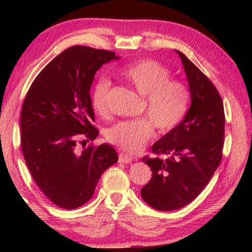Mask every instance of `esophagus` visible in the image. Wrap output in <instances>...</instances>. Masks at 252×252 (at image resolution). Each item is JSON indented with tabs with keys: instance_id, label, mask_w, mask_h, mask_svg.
<instances>
[{
	"instance_id": "esophagus-1",
	"label": "esophagus",
	"mask_w": 252,
	"mask_h": 252,
	"mask_svg": "<svg viewBox=\"0 0 252 252\" xmlns=\"http://www.w3.org/2000/svg\"><path fill=\"white\" fill-rule=\"evenodd\" d=\"M119 162L120 163H130V162H132V158L126 155V153H120L119 155Z\"/></svg>"
}]
</instances>
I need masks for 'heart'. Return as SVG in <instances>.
Listing matches in <instances>:
<instances>
[{"label": "heart", "instance_id": "b5f03b06", "mask_svg": "<svg viewBox=\"0 0 252 252\" xmlns=\"http://www.w3.org/2000/svg\"><path fill=\"white\" fill-rule=\"evenodd\" d=\"M120 75L134 90L146 97L144 113L149 119L121 121L106 131V139L121 150L136 153L146 147L155 126L161 133H168L180 125L189 109L190 91L181 80L170 79L168 67L156 60H140L120 70ZM111 82L100 78L92 89L91 101L99 114L108 112Z\"/></svg>", "mask_w": 252, "mask_h": 252}]
</instances>
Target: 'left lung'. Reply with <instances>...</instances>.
I'll return each instance as SVG.
<instances>
[{
	"label": "left lung",
	"mask_w": 252,
	"mask_h": 252,
	"mask_svg": "<svg viewBox=\"0 0 252 252\" xmlns=\"http://www.w3.org/2000/svg\"><path fill=\"white\" fill-rule=\"evenodd\" d=\"M189 83L191 105L176 129L152 146L156 157H144L151 180L141 197L159 211L183 208L198 197L222 159L224 110L217 88L180 51ZM165 155L164 159L157 156Z\"/></svg>",
	"instance_id": "left-lung-1"
}]
</instances>
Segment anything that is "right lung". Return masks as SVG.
Wrapping results in <instances>:
<instances>
[{"mask_svg": "<svg viewBox=\"0 0 252 252\" xmlns=\"http://www.w3.org/2000/svg\"><path fill=\"white\" fill-rule=\"evenodd\" d=\"M118 59L111 51L71 46L40 72L24 99L21 146L25 163L42 192L60 208L71 210L87 203L102 173L118 161L108 143L78 150L80 138L89 142L99 134L92 125L94 75L104 63Z\"/></svg>", "mask_w": 252, "mask_h": 252, "instance_id": "obj_1", "label": "right lung"}]
</instances>
